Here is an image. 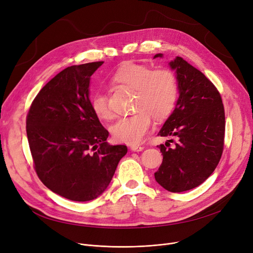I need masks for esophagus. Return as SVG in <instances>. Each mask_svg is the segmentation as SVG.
Wrapping results in <instances>:
<instances>
[{
    "instance_id": "obj_1",
    "label": "esophagus",
    "mask_w": 253,
    "mask_h": 253,
    "mask_svg": "<svg viewBox=\"0 0 253 253\" xmlns=\"http://www.w3.org/2000/svg\"><path fill=\"white\" fill-rule=\"evenodd\" d=\"M144 148L141 147V145H136V144H132L130 145V150L133 152H141Z\"/></svg>"
}]
</instances>
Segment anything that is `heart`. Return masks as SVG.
<instances>
[{
    "label": "heart",
    "instance_id": "heart-1",
    "mask_svg": "<svg viewBox=\"0 0 253 253\" xmlns=\"http://www.w3.org/2000/svg\"><path fill=\"white\" fill-rule=\"evenodd\" d=\"M118 83L135 89V110L131 116L120 117L110 130L117 141L137 144L143 141L152 127V116L157 120L168 117L177 100L178 83L175 74L168 69L152 70L145 64L126 62L113 76ZM91 109L99 119L112 115L109 97L101 90L91 97Z\"/></svg>",
    "mask_w": 253,
    "mask_h": 253
}]
</instances>
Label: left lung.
I'll use <instances>...</instances> for the list:
<instances>
[{"instance_id": "obj_1", "label": "left lung", "mask_w": 253, "mask_h": 253, "mask_svg": "<svg viewBox=\"0 0 253 253\" xmlns=\"http://www.w3.org/2000/svg\"><path fill=\"white\" fill-rule=\"evenodd\" d=\"M169 66L175 71L179 96L158 135L177 141L158 145L163 162L155 179L165 190L180 193L203 183L216 168L223 151L224 109L218 90L203 73L179 56Z\"/></svg>"}]
</instances>
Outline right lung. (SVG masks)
<instances>
[{"label": "right lung", "mask_w": 253, "mask_h": 253, "mask_svg": "<svg viewBox=\"0 0 253 253\" xmlns=\"http://www.w3.org/2000/svg\"><path fill=\"white\" fill-rule=\"evenodd\" d=\"M103 61L72 65L41 89L26 117V134L39 178L72 201L96 199L108 188L123 144L106 142L109 131L93 113L90 78Z\"/></svg>", "instance_id": "right-lung-1"}]
</instances>
